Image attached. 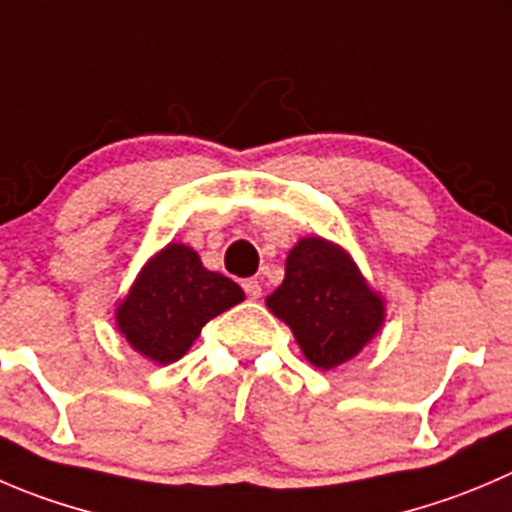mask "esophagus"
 <instances>
[{
	"mask_svg": "<svg viewBox=\"0 0 512 512\" xmlns=\"http://www.w3.org/2000/svg\"><path fill=\"white\" fill-rule=\"evenodd\" d=\"M242 290L247 292V297H250V300H257V297L262 295V285H260V280H255V277H247V280H242Z\"/></svg>",
	"mask_w": 512,
	"mask_h": 512,
	"instance_id": "obj_1",
	"label": "esophagus"
}]
</instances>
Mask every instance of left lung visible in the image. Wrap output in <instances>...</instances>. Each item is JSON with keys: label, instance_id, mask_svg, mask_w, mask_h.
Segmentation results:
<instances>
[{"label": "left lung", "instance_id": "left-lung-1", "mask_svg": "<svg viewBox=\"0 0 512 512\" xmlns=\"http://www.w3.org/2000/svg\"><path fill=\"white\" fill-rule=\"evenodd\" d=\"M265 302L320 370L355 357L385 322V302L370 290L352 257L317 235L292 247L285 280Z\"/></svg>", "mask_w": 512, "mask_h": 512}]
</instances>
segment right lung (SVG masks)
Instances as JSON below:
<instances>
[{
	"label": "right lung",
	"mask_w": 512,
	"mask_h": 512,
	"mask_svg": "<svg viewBox=\"0 0 512 512\" xmlns=\"http://www.w3.org/2000/svg\"><path fill=\"white\" fill-rule=\"evenodd\" d=\"M245 300L230 277L202 265L192 247L170 242L157 252L117 307V327L140 355L157 365L180 360L202 327Z\"/></svg>",
	"instance_id": "obj_1"
}]
</instances>
